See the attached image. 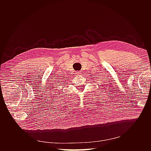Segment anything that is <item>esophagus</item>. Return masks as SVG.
Wrapping results in <instances>:
<instances>
[{
  "instance_id": "1",
  "label": "esophagus",
  "mask_w": 151,
  "mask_h": 151,
  "mask_svg": "<svg viewBox=\"0 0 151 151\" xmlns=\"http://www.w3.org/2000/svg\"><path fill=\"white\" fill-rule=\"evenodd\" d=\"M75 74L76 75H80V74H81V72H79V71H77V72H76V73H75Z\"/></svg>"
}]
</instances>
